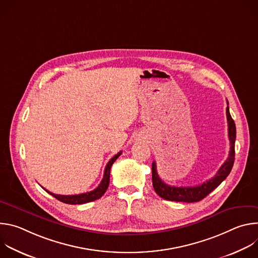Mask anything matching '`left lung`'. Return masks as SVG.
I'll list each match as a JSON object with an SVG mask.
<instances>
[{"mask_svg": "<svg viewBox=\"0 0 258 258\" xmlns=\"http://www.w3.org/2000/svg\"><path fill=\"white\" fill-rule=\"evenodd\" d=\"M229 105V103H228ZM227 119L229 125V140L231 144V150L228 159L220 166L216 174L206 180V182L201 183L195 187H174L165 183L157 173L156 162L152 163V183L155 192L158 196L165 200L176 201V202H198L205 198L209 193H211L215 188L227 178L230 174L235 160V141H236V124L230 114L229 106L227 107Z\"/></svg>", "mask_w": 258, "mask_h": 258, "instance_id": "obj_1", "label": "left lung"}]
</instances>
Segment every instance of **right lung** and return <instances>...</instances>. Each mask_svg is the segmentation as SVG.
Here are the masks:
<instances>
[{
  "mask_svg": "<svg viewBox=\"0 0 258 258\" xmlns=\"http://www.w3.org/2000/svg\"><path fill=\"white\" fill-rule=\"evenodd\" d=\"M120 154H121V151L109 160V162L107 163V165L105 167V170H104L103 179L101 180L100 185L93 191L83 193V194H79V195H58V194H54V193L49 192L45 188H43V189L46 190L50 195H52L53 197H55L59 201H61L63 203H67V204H84V203L95 201V200L101 198L104 195V193L106 192V190L109 186V181H110V169H111L112 164L120 156Z\"/></svg>",
  "mask_w": 258,
  "mask_h": 258,
  "instance_id": "add662e5",
  "label": "right lung"
}]
</instances>
